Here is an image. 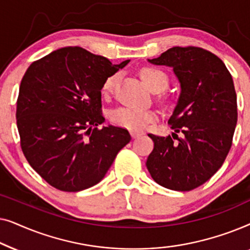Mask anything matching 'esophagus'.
<instances>
[{"label": "esophagus", "instance_id": "esophagus-1", "mask_svg": "<svg viewBox=\"0 0 250 250\" xmlns=\"http://www.w3.org/2000/svg\"><path fill=\"white\" fill-rule=\"evenodd\" d=\"M131 135H132L133 139H136V138H139V136H141L142 133L136 132V131H131Z\"/></svg>", "mask_w": 250, "mask_h": 250}]
</instances>
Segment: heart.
Instances as JSON below:
<instances>
[{
	"mask_svg": "<svg viewBox=\"0 0 250 250\" xmlns=\"http://www.w3.org/2000/svg\"><path fill=\"white\" fill-rule=\"evenodd\" d=\"M141 78L145 84L152 92H160L165 90L168 85V76L163 70L157 69L153 67H146L140 71ZM117 75H111L104 82L102 85V94L109 95L114 91V87L117 82ZM111 121L116 125L122 127L132 129V131H142L148 127L157 119V116L151 110H145V109L122 107L116 109L110 115Z\"/></svg>",
	"mask_w": 250,
	"mask_h": 250,
	"instance_id": "b5f03b06",
	"label": "heart"
}]
</instances>
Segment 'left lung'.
<instances>
[{
  "instance_id": "8db88e82",
  "label": "left lung",
  "mask_w": 250,
  "mask_h": 250,
  "mask_svg": "<svg viewBox=\"0 0 250 250\" xmlns=\"http://www.w3.org/2000/svg\"><path fill=\"white\" fill-rule=\"evenodd\" d=\"M148 61L173 68L181 91L168 121L173 138L148 134L155 146L146 168L164 188L193 190L221 168L230 151L238 121L233 80L223 61L201 47L175 46Z\"/></svg>"
}]
</instances>
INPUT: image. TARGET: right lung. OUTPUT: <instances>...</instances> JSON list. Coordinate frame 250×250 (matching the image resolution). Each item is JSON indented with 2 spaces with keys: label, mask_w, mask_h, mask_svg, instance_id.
<instances>
[{
  "label": "right lung",
  "mask_w": 250,
  "mask_h": 250,
  "mask_svg": "<svg viewBox=\"0 0 250 250\" xmlns=\"http://www.w3.org/2000/svg\"><path fill=\"white\" fill-rule=\"evenodd\" d=\"M129 62L114 64L80 46L56 50L23 75L17 126L27 162L47 183L77 192L104 179L131 141L127 129L108 125L101 111L104 82Z\"/></svg>",
  "instance_id": "right-lung-1"
}]
</instances>
